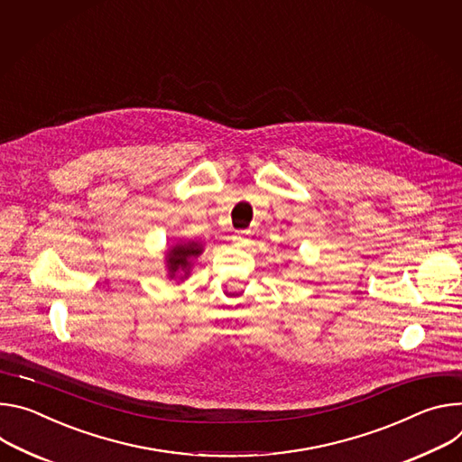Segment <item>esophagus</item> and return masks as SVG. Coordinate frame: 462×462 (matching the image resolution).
Returning a JSON list of instances; mask_svg holds the SVG:
<instances>
[{"instance_id": "obj_1", "label": "esophagus", "mask_w": 462, "mask_h": 462, "mask_svg": "<svg viewBox=\"0 0 462 462\" xmlns=\"http://www.w3.org/2000/svg\"><path fill=\"white\" fill-rule=\"evenodd\" d=\"M235 240H236V242H247V240H249V231H238V233L235 235Z\"/></svg>"}]
</instances>
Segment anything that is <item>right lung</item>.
I'll return each instance as SVG.
<instances>
[{"label": "right lung", "mask_w": 462, "mask_h": 462, "mask_svg": "<svg viewBox=\"0 0 462 462\" xmlns=\"http://www.w3.org/2000/svg\"><path fill=\"white\" fill-rule=\"evenodd\" d=\"M201 251H203L201 245H198L196 242L172 245V249H169V253H167V268H169L171 279H174L178 275V272H183V277H187L190 272V266H192L190 261L196 259ZM183 277H180V279H183Z\"/></svg>", "instance_id": "1"}]
</instances>
